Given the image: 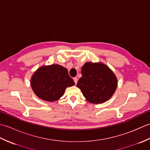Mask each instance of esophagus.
I'll list each match as a JSON object with an SVG mask.
<instances>
[{"label": "esophagus", "instance_id": "1", "mask_svg": "<svg viewBox=\"0 0 150 150\" xmlns=\"http://www.w3.org/2000/svg\"><path fill=\"white\" fill-rule=\"evenodd\" d=\"M73 81H74V82H75V84H77V81H78V79L77 77H75L74 79H73Z\"/></svg>", "mask_w": 150, "mask_h": 150}]
</instances>
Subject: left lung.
I'll return each mask as SVG.
<instances>
[{
  "instance_id": "8db88e82",
  "label": "left lung",
  "mask_w": 150,
  "mask_h": 150,
  "mask_svg": "<svg viewBox=\"0 0 150 150\" xmlns=\"http://www.w3.org/2000/svg\"><path fill=\"white\" fill-rule=\"evenodd\" d=\"M81 74L77 86L89 103H104L115 92L118 84L116 75L104 63L86 62Z\"/></svg>"
}]
</instances>
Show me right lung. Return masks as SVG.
<instances>
[{"label":"right lung","mask_w":150,"mask_h":150,"mask_svg":"<svg viewBox=\"0 0 150 150\" xmlns=\"http://www.w3.org/2000/svg\"><path fill=\"white\" fill-rule=\"evenodd\" d=\"M30 83L35 94L47 102L58 100L66 88L75 85L68 69L55 64L38 68L31 76Z\"/></svg>","instance_id":"obj_1"}]
</instances>
